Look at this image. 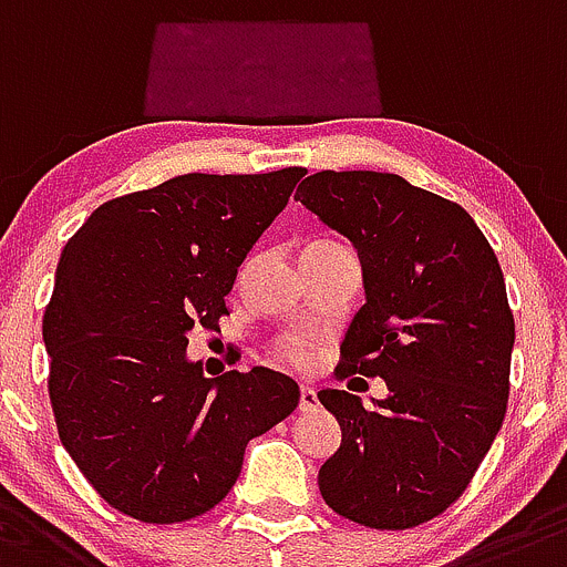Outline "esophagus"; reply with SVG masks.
Returning a JSON list of instances; mask_svg holds the SVG:
<instances>
[{
	"mask_svg": "<svg viewBox=\"0 0 567 567\" xmlns=\"http://www.w3.org/2000/svg\"><path fill=\"white\" fill-rule=\"evenodd\" d=\"M316 404H319V398H316V390H313V386L302 384V390H299V412L316 410Z\"/></svg>",
	"mask_w": 567,
	"mask_h": 567,
	"instance_id": "obj_1",
	"label": "esophagus"
}]
</instances>
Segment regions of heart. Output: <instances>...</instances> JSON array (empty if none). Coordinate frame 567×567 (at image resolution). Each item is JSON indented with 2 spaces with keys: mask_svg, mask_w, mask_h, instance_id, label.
Listing matches in <instances>:
<instances>
[{
  "mask_svg": "<svg viewBox=\"0 0 567 567\" xmlns=\"http://www.w3.org/2000/svg\"><path fill=\"white\" fill-rule=\"evenodd\" d=\"M279 355H285V359H290V361H302V350H299V347L296 344H282L279 347Z\"/></svg>",
  "mask_w": 567,
  "mask_h": 567,
  "instance_id": "b5f03b06",
  "label": "heart"
}]
</instances>
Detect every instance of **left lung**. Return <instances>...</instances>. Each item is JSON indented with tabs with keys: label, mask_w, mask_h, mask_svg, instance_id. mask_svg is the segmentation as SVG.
Instances as JSON below:
<instances>
[{
	"label": "left lung",
	"mask_w": 567,
	"mask_h": 567,
	"mask_svg": "<svg viewBox=\"0 0 567 567\" xmlns=\"http://www.w3.org/2000/svg\"><path fill=\"white\" fill-rule=\"evenodd\" d=\"M296 200L359 251L364 305L341 367L390 390L372 406L319 392L341 426L319 492L341 517L404 532L466 492L503 426L514 347L503 271L466 208L404 177L316 172Z\"/></svg>",
	"instance_id": "1"
}]
</instances>
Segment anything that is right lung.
<instances>
[{"instance_id": "1", "label": "right lung", "mask_w": 567, "mask_h": 567, "mask_svg": "<svg viewBox=\"0 0 567 567\" xmlns=\"http://www.w3.org/2000/svg\"><path fill=\"white\" fill-rule=\"evenodd\" d=\"M302 175L172 177L95 208L61 251L42 321L50 404L112 508L157 525L200 517L237 483L248 441L299 404L282 372L206 379L186 347L228 313L239 265Z\"/></svg>"}]
</instances>
